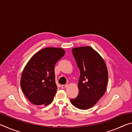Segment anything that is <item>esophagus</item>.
<instances>
[{"label": "esophagus", "mask_w": 132, "mask_h": 132, "mask_svg": "<svg viewBox=\"0 0 132 132\" xmlns=\"http://www.w3.org/2000/svg\"><path fill=\"white\" fill-rule=\"evenodd\" d=\"M68 86V84H65V85H62V88H66Z\"/></svg>", "instance_id": "1"}]
</instances>
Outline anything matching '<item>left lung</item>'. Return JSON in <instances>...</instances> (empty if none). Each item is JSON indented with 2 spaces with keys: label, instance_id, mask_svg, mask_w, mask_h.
I'll return each mask as SVG.
<instances>
[{
  "label": "left lung",
  "instance_id": "8db88e82",
  "mask_svg": "<svg viewBox=\"0 0 132 132\" xmlns=\"http://www.w3.org/2000/svg\"><path fill=\"white\" fill-rule=\"evenodd\" d=\"M80 71L78 84L79 95L71 103L80 109L95 105L105 93L108 80V69L101 55L90 46L72 49Z\"/></svg>",
  "mask_w": 132,
  "mask_h": 132
}]
</instances>
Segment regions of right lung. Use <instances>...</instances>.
I'll use <instances>...</instances> for the list:
<instances>
[{
  "mask_svg": "<svg viewBox=\"0 0 132 132\" xmlns=\"http://www.w3.org/2000/svg\"><path fill=\"white\" fill-rule=\"evenodd\" d=\"M65 54L60 48H45L32 56L24 68L20 81L22 91L31 103L37 105L50 104L57 87L55 66Z\"/></svg>",
  "mask_w": 132,
  "mask_h": 132,
  "instance_id": "add662e5",
  "label": "right lung"
}]
</instances>
